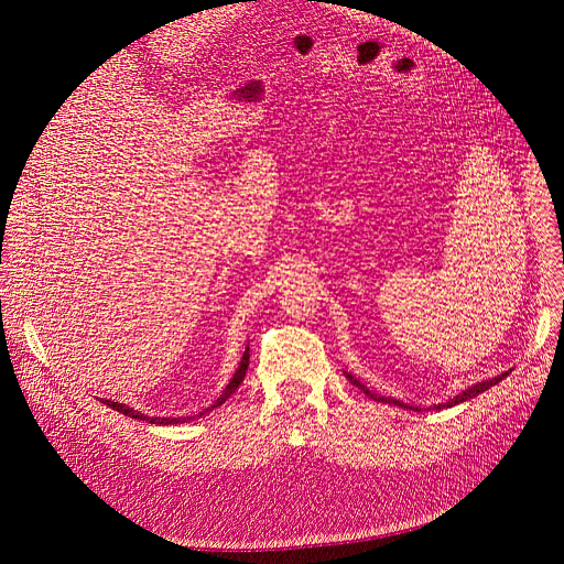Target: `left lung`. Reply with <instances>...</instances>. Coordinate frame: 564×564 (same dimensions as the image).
Returning a JSON list of instances; mask_svg holds the SVG:
<instances>
[{
  "instance_id": "obj_1",
  "label": "left lung",
  "mask_w": 564,
  "mask_h": 564,
  "mask_svg": "<svg viewBox=\"0 0 564 564\" xmlns=\"http://www.w3.org/2000/svg\"><path fill=\"white\" fill-rule=\"evenodd\" d=\"M512 370H508V372H500V375H496L494 379H487V381H480V383H476V387H470V389H466V391H462L457 398H453V400H448V402H441V404H434V409H443V406H455V404H459V402H466V400H470V398H476L478 393H485L487 389H491V387H496V383L500 381V379H506L508 375H510ZM345 377L354 383V387L357 389H361L368 398H372V400H377V402H389V404H398V406H404V409H413V406H409V404H404V402H400V400H393V398H387V395H377V393H372L370 389H366L364 383L357 379V377H351L349 372H345ZM416 411H421V409H416Z\"/></svg>"
}]
</instances>
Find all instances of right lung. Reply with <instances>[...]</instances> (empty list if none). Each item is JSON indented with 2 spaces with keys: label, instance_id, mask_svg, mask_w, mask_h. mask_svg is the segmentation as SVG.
<instances>
[{
  "label": "right lung",
  "instance_id": "1",
  "mask_svg": "<svg viewBox=\"0 0 564 564\" xmlns=\"http://www.w3.org/2000/svg\"><path fill=\"white\" fill-rule=\"evenodd\" d=\"M247 368H249V347H247V351H245V357H242V361H240V368H237V372L232 375V379H230V383L228 387L224 389V393L219 395V400L210 406V409H215V406H219V404H224L232 393H235V389L240 387L242 383V379H245V375H247ZM107 406H111V409H116V411H121V413H126V416H132V419H137V421H145V423H151V425H177V423H187V421H192V416H183V419H151V416H143L141 411H134V409H130V406H126V404H121V402H111V400H102ZM203 416V413H200ZM196 419V416H194Z\"/></svg>",
  "mask_w": 564,
  "mask_h": 564
}]
</instances>
